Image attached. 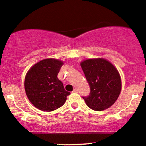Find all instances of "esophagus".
Segmentation results:
<instances>
[{
    "instance_id": "1",
    "label": "esophagus",
    "mask_w": 146,
    "mask_h": 146,
    "mask_svg": "<svg viewBox=\"0 0 146 146\" xmlns=\"http://www.w3.org/2000/svg\"><path fill=\"white\" fill-rule=\"evenodd\" d=\"M78 92V90H77V89H74V90H73V92H74V93H77Z\"/></svg>"
}]
</instances>
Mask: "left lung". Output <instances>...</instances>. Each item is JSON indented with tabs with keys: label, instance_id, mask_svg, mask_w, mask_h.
Here are the masks:
<instances>
[{
	"label": "left lung",
	"instance_id": "obj_1",
	"mask_svg": "<svg viewBox=\"0 0 146 146\" xmlns=\"http://www.w3.org/2000/svg\"><path fill=\"white\" fill-rule=\"evenodd\" d=\"M80 64L90 88L89 96H83L86 105L94 111L110 108L117 99L122 88L117 68L104 58L87 59Z\"/></svg>",
	"mask_w": 146,
	"mask_h": 146
}]
</instances>
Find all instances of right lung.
Listing matches in <instances>:
<instances>
[{"label": "right lung", "mask_w": 146, "mask_h": 146, "mask_svg": "<svg viewBox=\"0 0 146 146\" xmlns=\"http://www.w3.org/2000/svg\"><path fill=\"white\" fill-rule=\"evenodd\" d=\"M62 61L46 58L34 64L26 73L24 88L26 96L35 108L52 111L64 104L70 92L64 90L57 75Z\"/></svg>", "instance_id": "add662e5"}]
</instances>
